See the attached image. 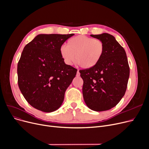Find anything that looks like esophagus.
Here are the masks:
<instances>
[{"mask_svg":"<svg viewBox=\"0 0 149 149\" xmlns=\"http://www.w3.org/2000/svg\"><path fill=\"white\" fill-rule=\"evenodd\" d=\"M80 72H79V70H77L76 76H77V77H80Z\"/></svg>","mask_w":149,"mask_h":149,"instance_id":"obj_1","label":"esophagus"}]
</instances>
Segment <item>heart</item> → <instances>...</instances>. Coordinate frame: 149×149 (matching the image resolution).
<instances>
[{"instance_id": "b5f03b06", "label": "heart", "mask_w": 149, "mask_h": 149, "mask_svg": "<svg viewBox=\"0 0 149 149\" xmlns=\"http://www.w3.org/2000/svg\"><path fill=\"white\" fill-rule=\"evenodd\" d=\"M104 45L98 39L80 35L70 38L66 45L60 48L61 57L65 63L71 65L75 60L83 69L96 66L102 57Z\"/></svg>"}]
</instances>
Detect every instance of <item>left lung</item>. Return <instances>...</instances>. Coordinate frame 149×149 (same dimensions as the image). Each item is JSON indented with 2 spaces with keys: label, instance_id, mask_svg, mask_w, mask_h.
<instances>
[{
  "label": "left lung",
  "instance_id": "obj_1",
  "mask_svg": "<svg viewBox=\"0 0 149 149\" xmlns=\"http://www.w3.org/2000/svg\"><path fill=\"white\" fill-rule=\"evenodd\" d=\"M91 36L103 42L104 51L96 66L79 70L83 80V95L91 110L105 111L115 107L124 95L130 68L126 51L113 36Z\"/></svg>",
  "mask_w": 149,
  "mask_h": 149
}]
</instances>
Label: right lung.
Listing matches in <instances>:
<instances>
[{"label":"right lung","mask_w":149,"mask_h":149,"mask_svg":"<svg viewBox=\"0 0 149 149\" xmlns=\"http://www.w3.org/2000/svg\"><path fill=\"white\" fill-rule=\"evenodd\" d=\"M38 34L23 49L17 65L18 85L28 103L45 112L61 106L77 69L65 64L60 48L74 36Z\"/></svg>","instance_id":"obj_1"}]
</instances>
